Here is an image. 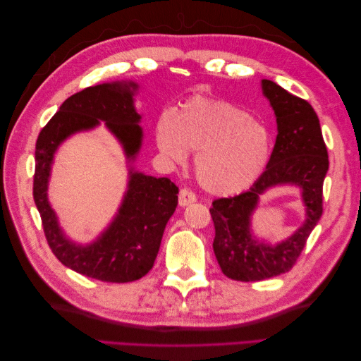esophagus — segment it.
Instances as JSON below:
<instances>
[{"mask_svg":"<svg viewBox=\"0 0 361 361\" xmlns=\"http://www.w3.org/2000/svg\"><path fill=\"white\" fill-rule=\"evenodd\" d=\"M194 202H197V197H195V194L192 192V190H189V189H186V188L180 190V194H178V203H180L181 208H185V206H188V204H190V203H194Z\"/></svg>","mask_w":361,"mask_h":361,"instance_id":"34e87169","label":"esophagus"}]
</instances>
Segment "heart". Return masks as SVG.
<instances>
[{"mask_svg":"<svg viewBox=\"0 0 361 361\" xmlns=\"http://www.w3.org/2000/svg\"><path fill=\"white\" fill-rule=\"evenodd\" d=\"M158 149L181 163L197 150L194 171L212 195H235L250 189L268 164L271 133L262 122L228 101L192 97L155 126Z\"/></svg>","mask_w":361,"mask_h":361,"instance_id":"b5f03b06","label":"heart"}]
</instances>
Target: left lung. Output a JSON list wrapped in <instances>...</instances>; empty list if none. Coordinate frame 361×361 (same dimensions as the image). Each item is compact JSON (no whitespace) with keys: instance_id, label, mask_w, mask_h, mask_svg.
<instances>
[{"instance_id":"obj_1","label":"left lung","mask_w":361,"mask_h":361,"mask_svg":"<svg viewBox=\"0 0 361 361\" xmlns=\"http://www.w3.org/2000/svg\"><path fill=\"white\" fill-rule=\"evenodd\" d=\"M264 96L274 110L278 136L265 172L247 192L217 198L209 209L216 228L214 255L229 279L256 282L291 270L310 233L323 216V183L329 169L319 119L312 105L262 79ZM293 184L302 189L306 220L288 240L276 245L259 243L250 233V216L258 197L270 187Z\"/></svg>"}]
</instances>
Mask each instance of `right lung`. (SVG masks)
I'll return each instance as SVG.
<instances>
[{"mask_svg": "<svg viewBox=\"0 0 361 361\" xmlns=\"http://www.w3.org/2000/svg\"><path fill=\"white\" fill-rule=\"evenodd\" d=\"M135 82L88 87L68 97L46 124L35 144L34 202L40 212L49 248L65 267L104 282H132L147 274L159 251L169 219L178 204V188L163 176L145 175L130 166L128 185L118 214L93 243L68 239L48 200L54 153L66 137L105 122L118 137L128 163L142 144L141 114L133 105Z\"/></svg>", "mask_w": 361, "mask_h": 361, "instance_id": "add662e5", "label": "right lung"}]
</instances>
